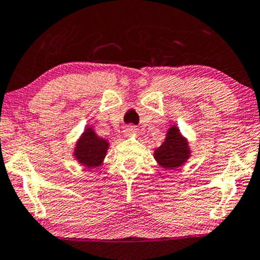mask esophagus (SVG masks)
<instances>
[{"label": "esophagus", "mask_w": 260, "mask_h": 260, "mask_svg": "<svg viewBox=\"0 0 260 260\" xmlns=\"http://www.w3.org/2000/svg\"><path fill=\"white\" fill-rule=\"evenodd\" d=\"M126 132H127L128 134H131V133L137 132V129H136V127H134V126H128L127 129H126Z\"/></svg>", "instance_id": "obj_1"}]
</instances>
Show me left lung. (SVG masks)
Returning <instances> with one entry per match:
<instances>
[{
    "label": "left lung",
    "instance_id": "8db88e82",
    "mask_svg": "<svg viewBox=\"0 0 260 260\" xmlns=\"http://www.w3.org/2000/svg\"><path fill=\"white\" fill-rule=\"evenodd\" d=\"M154 159L164 169H176L189 158L190 150L188 141L180 133L176 126L170 127L164 143L154 150Z\"/></svg>",
    "mask_w": 260,
    "mask_h": 260
}]
</instances>
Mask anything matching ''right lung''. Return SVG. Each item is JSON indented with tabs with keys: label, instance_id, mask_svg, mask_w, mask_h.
I'll use <instances>...</instances> for the list:
<instances>
[{
	"label": "right lung",
	"instance_id": "right-lung-1",
	"mask_svg": "<svg viewBox=\"0 0 260 260\" xmlns=\"http://www.w3.org/2000/svg\"><path fill=\"white\" fill-rule=\"evenodd\" d=\"M108 149V140L98 137L91 127H86L74 147V157L86 168H97L103 163Z\"/></svg>",
	"mask_w": 260,
	"mask_h": 260
}]
</instances>
